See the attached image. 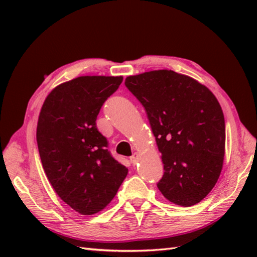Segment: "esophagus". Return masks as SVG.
<instances>
[{
  "label": "esophagus",
  "instance_id": "1",
  "mask_svg": "<svg viewBox=\"0 0 257 257\" xmlns=\"http://www.w3.org/2000/svg\"><path fill=\"white\" fill-rule=\"evenodd\" d=\"M130 161H132L133 165H136L139 161V154H137V152H134L133 156L130 157Z\"/></svg>",
  "mask_w": 257,
  "mask_h": 257
}]
</instances>
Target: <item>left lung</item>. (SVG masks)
Masks as SVG:
<instances>
[{
    "instance_id": "obj_1",
    "label": "left lung",
    "mask_w": 257,
    "mask_h": 257,
    "mask_svg": "<svg viewBox=\"0 0 257 257\" xmlns=\"http://www.w3.org/2000/svg\"><path fill=\"white\" fill-rule=\"evenodd\" d=\"M124 85L145 107L163 163L158 188L167 200L191 206L219 179L225 121L213 92L198 80L159 69L128 76Z\"/></svg>"
}]
</instances>
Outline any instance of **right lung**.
<instances>
[{"mask_svg":"<svg viewBox=\"0 0 257 257\" xmlns=\"http://www.w3.org/2000/svg\"><path fill=\"white\" fill-rule=\"evenodd\" d=\"M122 76H80L56 86L43 103L36 140L56 194L83 215L96 214L117 194L128 169L114 160L96 119Z\"/></svg>","mask_w":257,"mask_h":257,"instance_id":"right-lung-1","label":"right lung"}]
</instances>
